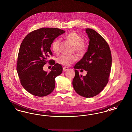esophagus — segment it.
I'll return each mask as SVG.
<instances>
[{
    "label": "esophagus",
    "instance_id": "1",
    "mask_svg": "<svg viewBox=\"0 0 132 132\" xmlns=\"http://www.w3.org/2000/svg\"><path fill=\"white\" fill-rule=\"evenodd\" d=\"M67 70H68V67H63V70L64 71H66Z\"/></svg>",
    "mask_w": 132,
    "mask_h": 132
}]
</instances>
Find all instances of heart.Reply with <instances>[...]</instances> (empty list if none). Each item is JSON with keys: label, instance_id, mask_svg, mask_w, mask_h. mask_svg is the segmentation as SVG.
<instances>
[{"label": "heart", "instance_id": "b5f03b06", "mask_svg": "<svg viewBox=\"0 0 132 132\" xmlns=\"http://www.w3.org/2000/svg\"><path fill=\"white\" fill-rule=\"evenodd\" d=\"M65 38L74 45V50L79 54H84L86 52L88 48L87 44L83 41V39L80 35L75 32H71L67 34ZM60 40L57 39L52 44V49L53 51L58 54L60 52ZM77 60V57L75 55H62L58 58V62L64 66H70Z\"/></svg>", "mask_w": 132, "mask_h": 132}]
</instances>
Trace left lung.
Returning a JSON list of instances; mask_svg holds the SVG:
<instances>
[{
  "label": "left lung",
  "instance_id": "left-lung-1",
  "mask_svg": "<svg viewBox=\"0 0 132 132\" xmlns=\"http://www.w3.org/2000/svg\"><path fill=\"white\" fill-rule=\"evenodd\" d=\"M86 31L89 38L88 51L82 59L76 63L73 86L76 92L85 97H92L99 94L106 86L112 64L109 46L101 35L92 29ZM87 71L85 76L80 75L77 69Z\"/></svg>",
  "mask_w": 132,
  "mask_h": 132
}]
</instances>
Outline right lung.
Here are the masks:
<instances>
[{"mask_svg":"<svg viewBox=\"0 0 132 132\" xmlns=\"http://www.w3.org/2000/svg\"><path fill=\"white\" fill-rule=\"evenodd\" d=\"M65 32L58 28H40L30 32L22 41L16 69L22 86L31 94L42 97L54 90L55 78L63 69L60 64L54 60H48V58L53 55L50 48L53 40ZM47 62L54 65L50 73L43 70Z\"/></svg>","mask_w":132,"mask_h":132,"instance_id":"add662e5","label":"right lung"}]
</instances>
